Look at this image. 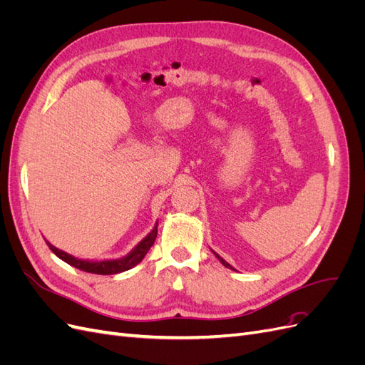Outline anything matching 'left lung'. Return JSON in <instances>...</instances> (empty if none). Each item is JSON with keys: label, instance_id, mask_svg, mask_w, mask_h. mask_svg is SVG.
<instances>
[{"label": "left lung", "instance_id": "obj_1", "mask_svg": "<svg viewBox=\"0 0 365 365\" xmlns=\"http://www.w3.org/2000/svg\"><path fill=\"white\" fill-rule=\"evenodd\" d=\"M215 256H216V257L219 259V262H220V263H222V264H224V267H227V268H230V269H233V267H231V264H230V263H227V262H225V260H224L222 257H220V256H217V254H216V252H215Z\"/></svg>", "mask_w": 365, "mask_h": 365}]
</instances>
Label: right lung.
<instances>
[{
  "label": "right lung",
  "instance_id": "right-lung-1",
  "mask_svg": "<svg viewBox=\"0 0 365 365\" xmlns=\"http://www.w3.org/2000/svg\"><path fill=\"white\" fill-rule=\"evenodd\" d=\"M157 233H158V224H155V227H153V230L150 231V233L143 239L140 244L132 250L126 257L123 259H117V260H102V262H90V260H79L76 259L73 256H70V254L63 252L58 248H54L51 244L47 245L48 248L56 254V256L59 259H62L63 262H67L68 264H71V267L77 268V269H82L85 272H91V274H101V275H111V274H118V272H123V271H128L130 268H134L135 264H138L143 257L146 256L148 251L150 250V247L153 245V242H155L157 239Z\"/></svg>",
  "mask_w": 365,
  "mask_h": 365
}]
</instances>
